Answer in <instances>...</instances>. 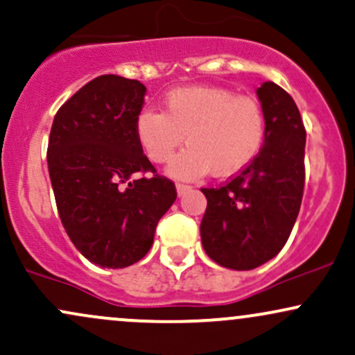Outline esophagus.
<instances>
[{
  "instance_id": "obj_1",
  "label": "esophagus",
  "mask_w": 355,
  "mask_h": 355,
  "mask_svg": "<svg viewBox=\"0 0 355 355\" xmlns=\"http://www.w3.org/2000/svg\"><path fill=\"white\" fill-rule=\"evenodd\" d=\"M191 190V187L190 185H187V183H177V191H178V195H185L187 191H190Z\"/></svg>"
}]
</instances>
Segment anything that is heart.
<instances>
[{
	"label": "heart",
	"instance_id": "obj_1",
	"mask_svg": "<svg viewBox=\"0 0 355 355\" xmlns=\"http://www.w3.org/2000/svg\"><path fill=\"white\" fill-rule=\"evenodd\" d=\"M135 133L150 160L168 164L183 144L187 148L170 166L178 178L211 173L230 177L255 160L267 137V116L254 96L222 87H183L168 92L164 113L144 108Z\"/></svg>",
	"mask_w": 355,
	"mask_h": 355
}]
</instances>
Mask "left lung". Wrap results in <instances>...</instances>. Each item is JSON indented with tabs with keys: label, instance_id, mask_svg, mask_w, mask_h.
Listing matches in <instances>:
<instances>
[{
	"label": "left lung",
	"instance_id": "left-lung-1",
	"mask_svg": "<svg viewBox=\"0 0 355 355\" xmlns=\"http://www.w3.org/2000/svg\"><path fill=\"white\" fill-rule=\"evenodd\" d=\"M257 95L267 116L262 150L223 185L202 189V245L214 262L234 270L262 266L282 250L304 195L305 126L299 108L272 81Z\"/></svg>",
	"mask_w": 355,
	"mask_h": 355
}]
</instances>
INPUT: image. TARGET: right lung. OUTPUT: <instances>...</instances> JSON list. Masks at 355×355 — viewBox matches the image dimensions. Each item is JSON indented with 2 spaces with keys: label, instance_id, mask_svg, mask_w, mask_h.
Masks as SVG:
<instances>
[{
  "label": "right lung",
  "instance_id": "add662e5",
  "mask_svg": "<svg viewBox=\"0 0 355 355\" xmlns=\"http://www.w3.org/2000/svg\"><path fill=\"white\" fill-rule=\"evenodd\" d=\"M146 88L101 75L61 105L48 140V172L61 223L95 266L123 268L144 259L175 183L150 164L135 121Z\"/></svg>",
  "mask_w": 355,
  "mask_h": 355
}]
</instances>
